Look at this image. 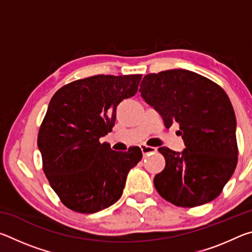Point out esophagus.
Listing matches in <instances>:
<instances>
[{"label": "esophagus", "instance_id": "34e87169", "mask_svg": "<svg viewBox=\"0 0 252 252\" xmlns=\"http://www.w3.org/2000/svg\"><path fill=\"white\" fill-rule=\"evenodd\" d=\"M141 151H142V153L144 156H147V155H150V153H155V152H157V148H155V147H149V146H146V144H142L141 147Z\"/></svg>", "mask_w": 252, "mask_h": 252}]
</instances>
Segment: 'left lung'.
Wrapping results in <instances>:
<instances>
[{
    "label": "left lung",
    "instance_id": "obj_1",
    "mask_svg": "<svg viewBox=\"0 0 252 252\" xmlns=\"http://www.w3.org/2000/svg\"><path fill=\"white\" fill-rule=\"evenodd\" d=\"M163 119L179 123L186 149H158L165 159L153 183L162 198L177 207L208 203L222 192L238 162L236 116L229 96L213 81L188 70L144 76L140 90Z\"/></svg>",
    "mask_w": 252,
    "mask_h": 252
}]
</instances>
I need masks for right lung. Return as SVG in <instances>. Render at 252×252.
<instances>
[{
    "instance_id": "obj_1",
    "label": "right lung",
    "mask_w": 252,
    "mask_h": 252,
    "mask_svg": "<svg viewBox=\"0 0 252 252\" xmlns=\"http://www.w3.org/2000/svg\"><path fill=\"white\" fill-rule=\"evenodd\" d=\"M141 74L93 75L54 93L37 134L42 169L66 208L94 213L122 195L126 176L141 160L139 147L126 152L100 142L112 131L117 106L133 96Z\"/></svg>"
}]
</instances>
